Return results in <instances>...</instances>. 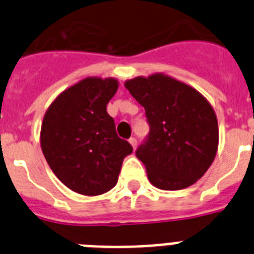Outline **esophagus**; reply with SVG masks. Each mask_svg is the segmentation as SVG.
<instances>
[{"label":"esophagus","instance_id":"34e87169","mask_svg":"<svg viewBox=\"0 0 254 254\" xmlns=\"http://www.w3.org/2000/svg\"><path fill=\"white\" fill-rule=\"evenodd\" d=\"M129 143H131L132 149L136 150V147H137V140H136L134 137H131V138H129Z\"/></svg>","mask_w":254,"mask_h":254}]
</instances>
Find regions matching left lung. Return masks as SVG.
<instances>
[{
  "label": "left lung",
  "instance_id": "8db88e82",
  "mask_svg": "<svg viewBox=\"0 0 254 254\" xmlns=\"http://www.w3.org/2000/svg\"><path fill=\"white\" fill-rule=\"evenodd\" d=\"M126 89L146 112L150 133L136 156L159 190H178L207 172L219 146L214 108L194 87L164 73L127 80Z\"/></svg>",
  "mask_w": 254,
  "mask_h": 254
}]
</instances>
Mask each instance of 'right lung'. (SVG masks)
Masks as SVG:
<instances>
[{
    "label": "right lung",
    "mask_w": 254,
    "mask_h": 254,
    "mask_svg": "<svg viewBox=\"0 0 254 254\" xmlns=\"http://www.w3.org/2000/svg\"><path fill=\"white\" fill-rule=\"evenodd\" d=\"M117 90V78L86 77L62 91L44 114V158L56 177L76 193L99 196L111 190L123 159L132 152L107 112Z\"/></svg>",
    "instance_id": "obj_1"
}]
</instances>
